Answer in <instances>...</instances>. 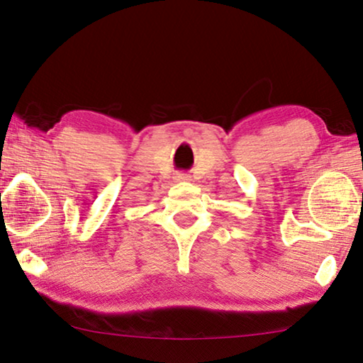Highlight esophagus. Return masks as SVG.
<instances>
[{
	"mask_svg": "<svg viewBox=\"0 0 363 363\" xmlns=\"http://www.w3.org/2000/svg\"><path fill=\"white\" fill-rule=\"evenodd\" d=\"M176 181H189V176L187 174H177Z\"/></svg>",
	"mask_w": 363,
	"mask_h": 363,
	"instance_id": "esophagus-1",
	"label": "esophagus"
}]
</instances>
